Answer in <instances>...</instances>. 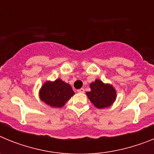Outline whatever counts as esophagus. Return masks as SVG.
<instances>
[{"label": "esophagus", "instance_id": "obj_1", "mask_svg": "<svg viewBox=\"0 0 154 154\" xmlns=\"http://www.w3.org/2000/svg\"><path fill=\"white\" fill-rule=\"evenodd\" d=\"M77 92H79V93H84L85 92V89H83V88H82V89H79L77 90Z\"/></svg>", "mask_w": 154, "mask_h": 154}]
</instances>
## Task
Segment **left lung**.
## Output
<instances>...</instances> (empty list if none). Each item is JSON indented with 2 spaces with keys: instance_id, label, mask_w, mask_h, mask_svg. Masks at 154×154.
I'll use <instances>...</instances> for the list:
<instances>
[{
  "instance_id": "8db88e82",
  "label": "left lung",
  "mask_w": 154,
  "mask_h": 154,
  "mask_svg": "<svg viewBox=\"0 0 154 154\" xmlns=\"http://www.w3.org/2000/svg\"><path fill=\"white\" fill-rule=\"evenodd\" d=\"M90 92H86L87 96L98 109L109 106L115 101L116 92L112 85L97 79L90 84Z\"/></svg>"
}]
</instances>
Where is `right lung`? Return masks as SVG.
Instances as JSON below:
<instances>
[{
    "label": "right lung",
    "instance_id": "obj_1",
    "mask_svg": "<svg viewBox=\"0 0 154 154\" xmlns=\"http://www.w3.org/2000/svg\"><path fill=\"white\" fill-rule=\"evenodd\" d=\"M72 87L62 79L47 82L40 91V98L46 104L52 107H62L74 95Z\"/></svg>",
    "mask_w": 154,
    "mask_h": 154
}]
</instances>
